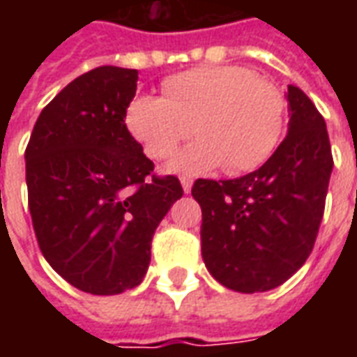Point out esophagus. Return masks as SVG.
Segmentation results:
<instances>
[{
  "label": "esophagus",
  "mask_w": 357,
  "mask_h": 357,
  "mask_svg": "<svg viewBox=\"0 0 357 357\" xmlns=\"http://www.w3.org/2000/svg\"><path fill=\"white\" fill-rule=\"evenodd\" d=\"M179 181H181L183 191H185V193H189V191H191V187H193V178H189V176H181V178H179Z\"/></svg>",
  "instance_id": "esophagus-1"
}]
</instances>
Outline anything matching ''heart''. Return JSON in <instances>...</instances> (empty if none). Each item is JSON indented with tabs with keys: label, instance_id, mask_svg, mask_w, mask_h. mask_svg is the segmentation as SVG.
<instances>
[{
	"label": "heart",
	"instance_id": "obj_1",
	"mask_svg": "<svg viewBox=\"0 0 357 357\" xmlns=\"http://www.w3.org/2000/svg\"><path fill=\"white\" fill-rule=\"evenodd\" d=\"M160 95H137L126 124L147 156L164 160L179 151L172 170L202 174L222 166L241 176L268 162L283 139L287 99L275 84L245 66H199L174 74Z\"/></svg>",
	"mask_w": 357,
	"mask_h": 357
}]
</instances>
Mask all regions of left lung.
Masks as SVG:
<instances>
[{
	"label": "left lung",
	"mask_w": 357,
	"mask_h": 357,
	"mask_svg": "<svg viewBox=\"0 0 357 357\" xmlns=\"http://www.w3.org/2000/svg\"><path fill=\"white\" fill-rule=\"evenodd\" d=\"M289 132L268 162L237 179H197L202 260L237 292H264L298 271L314 248L333 172L329 133L312 99L289 86Z\"/></svg>",
	"instance_id": "8db88e82"
}]
</instances>
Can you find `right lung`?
<instances>
[{"mask_svg": "<svg viewBox=\"0 0 357 357\" xmlns=\"http://www.w3.org/2000/svg\"><path fill=\"white\" fill-rule=\"evenodd\" d=\"M137 70L99 66L73 80L38 116L28 141V208L43 258L89 294L143 281L156 227L183 189L126 128Z\"/></svg>", "mask_w": 357, "mask_h": 357, "instance_id": "obj_1", "label": "right lung"}]
</instances>
